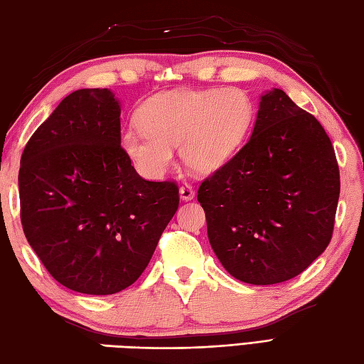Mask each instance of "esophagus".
<instances>
[{"label":"esophagus","mask_w":364,"mask_h":364,"mask_svg":"<svg viewBox=\"0 0 364 364\" xmlns=\"http://www.w3.org/2000/svg\"><path fill=\"white\" fill-rule=\"evenodd\" d=\"M194 197H196V191L192 189V186H189V184H183L180 188V198L183 202H189V200H192Z\"/></svg>","instance_id":"esophagus-1"}]
</instances>
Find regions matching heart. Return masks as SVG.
<instances>
[{"mask_svg": "<svg viewBox=\"0 0 364 364\" xmlns=\"http://www.w3.org/2000/svg\"><path fill=\"white\" fill-rule=\"evenodd\" d=\"M139 123L123 129L120 146L139 173L164 175L180 145L184 166L210 175L236 156L253 120V105L237 89L173 90L146 98Z\"/></svg>", "mask_w": 364, "mask_h": 364, "instance_id": "b5f03b06", "label": "heart"}]
</instances>
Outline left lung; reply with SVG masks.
Segmentation results:
<instances>
[{"mask_svg": "<svg viewBox=\"0 0 364 364\" xmlns=\"http://www.w3.org/2000/svg\"><path fill=\"white\" fill-rule=\"evenodd\" d=\"M208 239L227 272L249 284L301 274L327 249L339 168L326 129L282 89L259 97L252 136L202 183Z\"/></svg>", "mask_w": 364, "mask_h": 364, "instance_id": "left-lung-1", "label": "left lung"}]
</instances>
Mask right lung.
Wrapping results in <instances>:
<instances>
[{"mask_svg": "<svg viewBox=\"0 0 364 364\" xmlns=\"http://www.w3.org/2000/svg\"><path fill=\"white\" fill-rule=\"evenodd\" d=\"M120 100L80 89L58 105L21 154V225L65 288L109 296L149 266L178 210L175 183L141 178L120 146Z\"/></svg>", "mask_w": 364, "mask_h": 364, "instance_id": "add662e5", "label": "right lung"}]
</instances>
